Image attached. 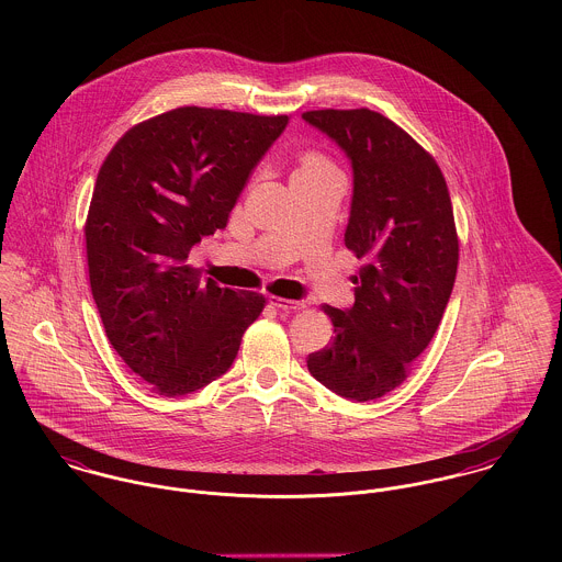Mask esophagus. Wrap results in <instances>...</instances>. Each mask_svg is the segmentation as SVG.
<instances>
[{"label":"esophagus","instance_id":"34e87169","mask_svg":"<svg viewBox=\"0 0 562 562\" xmlns=\"http://www.w3.org/2000/svg\"><path fill=\"white\" fill-rule=\"evenodd\" d=\"M270 305H274L281 312H296V310H305L303 301H290V299H279V296H270Z\"/></svg>","mask_w":562,"mask_h":562}]
</instances>
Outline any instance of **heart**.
I'll use <instances>...</instances> for the list:
<instances>
[{
	"label": "heart",
	"mask_w": 562,
	"mask_h": 562,
	"mask_svg": "<svg viewBox=\"0 0 562 562\" xmlns=\"http://www.w3.org/2000/svg\"><path fill=\"white\" fill-rule=\"evenodd\" d=\"M328 161L321 158V156H316V154H307L303 160H301V166H299V170H312V168H321V166H326Z\"/></svg>",
	"instance_id": "1"
}]
</instances>
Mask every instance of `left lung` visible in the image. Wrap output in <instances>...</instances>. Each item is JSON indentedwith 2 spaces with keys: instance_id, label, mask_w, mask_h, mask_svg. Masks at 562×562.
Wrapping results in <instances>:
<instances>
[{
  "instance_id": "8db88e82",
  "label": "left lung",
  "mask_w": 562,
  "mask_h": 562,
  "mask_svg": "<svg viewBox=\"0 0 562 562\" xmlns=\"http://www.w3.org/2000/svg\"><path fill=\"white\" fill-rule=\"evenodd\" d=\"M303 121L350 160L344 241L368 261L355 277V305L322 307L335 337L307 368L341 398L374 401L406 379L450 301L459 240L448 186L437 161L379 112L314 110Z\"/></svg>"
}]
</instances>
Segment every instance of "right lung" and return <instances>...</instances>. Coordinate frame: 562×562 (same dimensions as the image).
I'll use <instances>...</instances> for the list:
<instances>
[{"instance_id":"add662e5","label":"right lung","mask_w":562,"mask_h":562,"mask_svg":"<svg viewBox=\"0 0 562 562\" xmlns=\"http://www.w3.org/2000/svg\"><path fill=\"white\" fill-rule=\"evenodd\" d=\"M288 121L177 108L132 127L99 168L83 229L92 299L112 348L160 396L223 376L266 305L186 261L192 246L227 227Z\"/></svg>"}]
</instances>
